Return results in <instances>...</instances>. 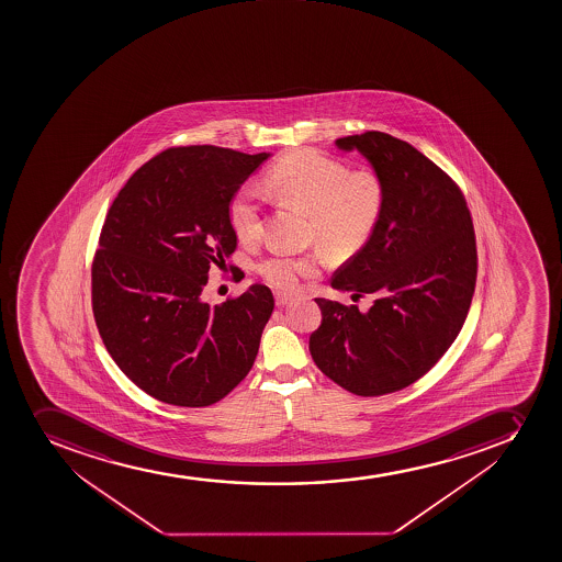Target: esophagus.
<instances>
[{"instance_id":"34e87169","label":"esophagus","mask_w":562,"mask_h":562,"mask_svg":"<svg viewBox=\"0 0 562 562\" xmlns=\"http://www.w3.org/2000/svg\"><path fill=\"white\" fill-rule=\"evenodd\" d=\"M274 301H277L278 307H284L295 301V296L290 295V293H277V295H274Z\"/></svg>"}]
</instances>
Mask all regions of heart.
<instances>
[{"label":"heart","mask_w":562,"mask_h":562,"mask_svg":"<svg viewBox=\"0 0 562 562\" xmlns=\"http://www.w3.org/2000/svg\"><path fill=\"white\" fill-rule=\"evenodd\" d=\"M272 187L313 214V236L335 252H353L367 244L383 220L386 189L378 173L351 172L339 159L315 150L284 157L269 173ZM228 222L244 244L263 234V195L245 183L228 205ZM317 256L272 250L258 266L263 280L277 288H293L301 277L318 269Z\"/></svg>","instance_id":"b5f03b06"}]
</instances>
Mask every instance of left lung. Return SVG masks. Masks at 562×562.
<instances>
[{
    "instance_id": "8db88e82",
    "label": "left lung",
    "mask_w": 562,
    "mask_h": 562,
    "mask_svg": "<svg viewBox=\"0 0 562 562\" xmlns=\"http://www.w3.org/2000/svg\"><path fill=\"white\" fill-rule=\"evenodd\" d=\"M361 151L383 179V220L331 278L372 307L315 299L323 323L310 337L313 361L362 397L416 383L454 342L476 285V238L460 187L405 140L383 132L335 140Z\"/></svg>"
}]
</instances>
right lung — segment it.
I'll return each instance as SVG.
<instances>
[{"instance_id": "1", "label": "right lung", "mask_w": 562, "mask_h": 562, "mask_svg": "<svg viewBox=\"0 0 562 562\" xmlns=\"http://www.w3.org/2000/svg\"><path fill=\"white\" fill-rule=\"evenodd\" d=\"M269 154L176 146L151 157L108 211L91 266L102 342L146 394L176 406L223 400L255 364L274 299L250 285L211 306L212 267L236 249L228 205ZM233 269V267H231Z\"/></svg>"}]
</instances>
